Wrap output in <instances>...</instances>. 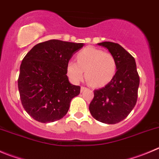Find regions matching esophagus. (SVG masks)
I'll return each mask as SVG.
<instances>
[{
    "instance_id": "1",
    "label": "esophagus",
    "mask_w": 159,
    "mask_h": 159,
    "mask_svg": "<svg viewBox=\"0 0 159 159\" xmlns=\"http://www.w3.org/2000/svg\"><path fill=\"white\" fill-rule=\"evenodd\" d=\"M87 90V87H81V92H84V90Z\"/></svg>"
}]
</instances>
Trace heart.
I'll return each instance as SVG.
<instances>
[{"mask_svg": "<svg viewBox=\"0 0 159 159\" xmlns=\"http://www.w3.org/2000/svg\"><path fill=\"white\" fill-rule=\"evenodd\" d=\"M76 59L77 62L69 61L66 67L68 75L74 83L82 80L84 71L89 82L95 87L107 84L116 74V61L109 52L88 47L78 53Z\"/></svg>", "mask_w": 159, "mask_h": 159, "instance_id": "obj_1", "label": "heart"}]
</instances>
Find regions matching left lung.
I'll return each instance as SVG.
<instances>
[{
  "label": "left lung",
  "mask_w": 159,
  "mask_h": 159,
  "mask_svg": "<svg viewBox=\"0 0 159 159\" xmlns=\"http://www.w3.org/2000/svg\"><path fill=\"white\" fill-rule=\"evenodd\" d=\"M107 48L116 61V72L111 81L95 90L89 110L96 120L116 124L127 117L137 100L140 78L134 58L119 43H98Z\"/></svg>",
  "instance_id": "1"
}]
</instances>
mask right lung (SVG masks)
<instances>
[{
	"label": "right lung",
	"mask_w": 159,
	"mask_h": 159,
	"mask_svg": "<svg viewBox=\"0 0 159 159\" xmlns=\"http://www.w3.org/2000/svg\"><path fill=\"white\" fill-rule=\"evenodd\" d=\"M84 45L50 40L35 45L24 57L18 87L24 109L35 120L48 123L67 114L80 87L69 83L66 67Z\"/></svg>",
	"instance_id": "right-lung-1"
}]
</instances>
